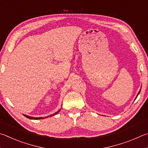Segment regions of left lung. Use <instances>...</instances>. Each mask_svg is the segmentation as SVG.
<instances>
[{
  "label": "left lung",
  "instance_id": "8db88e82",
  "mask_svg": "<svg viewBox=\"0 0 148 148\" xmlns=\"http://www.w3.org/2000/svg\"><path fill=\"white\" fill-rule=\"evenodd\" d=\"M140 90H141V89H140V91L138 92V94H137V95H136V98H135V99H136V97H137V96H138V95H139V94H140Z\"/></svg>",
  "mask_w": 148,
  "mask_h": 148
}]
</instances>
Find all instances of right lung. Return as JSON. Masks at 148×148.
I'll list each match as a JSON object with an SVG mask.
<instances>
[{
    "label": "right lung",
    "instance_id": "right-lung-1",
    "mask_svg": "<svg viewBox=\"0 0 148 148\" xmlns=\"http://www.w3.org/2000/svg\"><path fill=\"white\" fill-rule=\"evenodd\" d=\"M60 110H61V108H60V109L57 111L56 112H55V113H54V114H51V115H50V116H46V117H40V118H35V117H32V116H28V115H25V114H23L24 115L25 117H27V118H29V119H30V120H40V119H43V118H49V117H51V116H54V115H56V114H58L60 111Z\"/></svg>",
    "mask_w": 148,
    "mask_h": 148
}]
</instances>
